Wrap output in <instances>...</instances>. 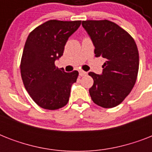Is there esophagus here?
Wrapping results in <instances>:
<instances>
[{
  "label": "esophagus",
  "mask_w": 152,
  "mask_h": 152,
  "mask_svg": "<svg viewBox=\"0 0 152 152\" xmlns=\"http://www.w3.org/2000/svg\"><path fill=\"white\" fill-rule=\"evenodd\" d=\"M80 72V76H85V75H87V72L84 71H83V70H80V71L79 72Z\"/></svg>",
  "instance_id": "1"
}]
</instances>
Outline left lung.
Segmentation results:
<instances>
[{
    "mask_svg": "<svg viewBox=\"0 0 152 152\" xmlns=\"http://www.w3.org/2000/svg\"><path fill=\"white\" fill-rule=\"evenodd\" d=\"M82 26L95 46V57L106 60L101 75L88 73L94 80L89 89L91 99L103 108L115 107L129 95L137 81V44L126 31L109 20H86Z\"/></svg>",
    "mask_w": 152,
    "mask_h": 152,
    "instance_id": "1",
    "label": "left lung"
}]
</instances>
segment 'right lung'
Returning <instances> with one entry per match:
<instances>
[{
    "instance_id": "obj_1",
    "label": "right lung",
    "mask_w": 152,
    "mask_h": 152,
    "mask_svg": "<svg viewBox=\"0 0 152 152\" xmlns=\"http://www.w3.org/2000/svg\"><path fill=\"white\" fill-rule=\"evenodd\" d=\"M80 24V20H51L27 37L20 63L21 77L30 96L42 108L57 110L69 102L79 72H65L54 62L63 55L68 39Z\"/></svg>"
}]
</instances>
